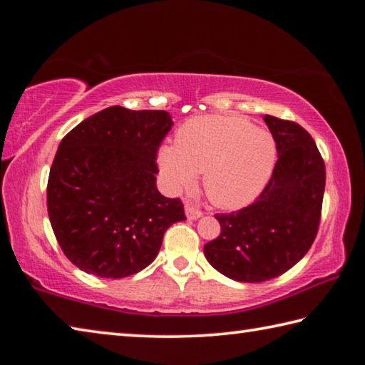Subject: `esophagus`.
Masks as SVG:
<instances>
[{
  "instance_id": "34e87169",
  "label": "esophagus",
  "mask_w": 365,
  "mask_h": 365,
  "mask_svg": "<svg viewBox=\"0 0 365 365\" xmlns=\"http://www.w3.org/2000/svg\"><path fill=\"white\" fill-rule=\"evenodd\" d=\"M185 214H187V217L190 219V220H196V219H200L201 215H202V211L200 207H196L193 202H190V201H187L185 202Z\"/></svg>"
}]
</instances>
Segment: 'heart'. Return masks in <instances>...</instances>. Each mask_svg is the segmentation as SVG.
<instances>
[{
	"label": "heart",
	"mask_w": 365,
	"mask_h": 365,
	"mask_svg": "<svg viewBox=\"0 0 365 365\" xmlns=\"http://www.w3.org/2000/svg\"><path fill=\"white\" fill-rule=\"evenodd\" d=\"M159 169L172 188L185 190L205 174L209 200L222 209H240L261 195L277 164L272 133L233 115H205L178 128L174 146L158 153Z\"/></svg>",
	"instance_id": "heart-1"
}]
</instances>
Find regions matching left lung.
I'll list each match as a JSON object with an SVG mask.
<instances>
[{
  "label": "left lung",
  "mask_w": 365,
  "mask_h": 365,
  "mask_svg": "<svg viewBox=\"0 0 365 365\" xmlns=\"http://www.w3.org/2000/svg\"><path fill=\"white\" fill-rule=\"evenodd\" d=\"M277 143L275 169L261 196L248 207L217 214L220 235L205 245L215 270L237 282L275 279L298 264L319 230L325 164L304 128L265 115Z\"/></svg>",
  "instance_id": "1"
}]
</instances>
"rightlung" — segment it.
<instances>
[{
  "label": "right lung",
  "instance_id": "add662e5",
  "mask_svg": "<svg viewBox=\"0 0 365 365\" xmlns=\"http://www.w3.org/2000/svg\"><path fill=\"white\" fill-rule=\"evenodd\" d=\"M174 125L165 110L110 106L59 143L48 178V215L66 257L86 274L123 279L148 267L175 222L178 197L156 187V154Z\"/></svg>",
  "mask_w": 365,
  "mask_h": 365
}]
</instances>
